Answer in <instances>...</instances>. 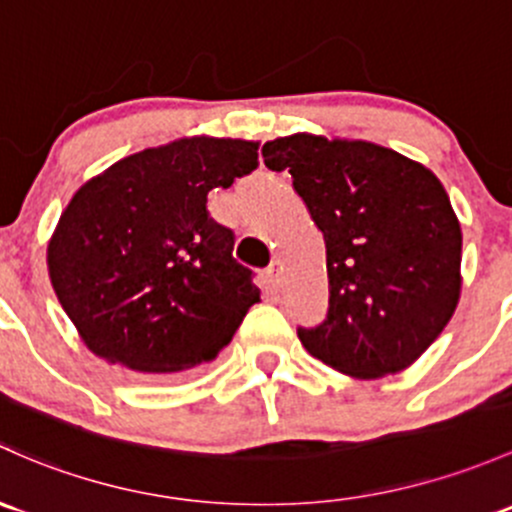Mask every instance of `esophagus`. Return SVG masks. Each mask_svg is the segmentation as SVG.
<instances>
[{
  "label": "esophagus",
  "mask_w": 512,
  "mask_h": 512,
  "mask_svg": "<svg viewBox=\"0 0 512 512\" xmlns=\"http://www.w3.org/2000/svg\"><path fill=\"white\" fill-rule=\"evenodd\" d=\"M265 277H267V282L272 284V287H279V262H272V265L267 267Z\"/></svg>",
  "instance_id": "obj_1"
}]
</instances>
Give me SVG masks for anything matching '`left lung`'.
Here are the masks:
<instances>
[{
	"label": "left lung",
	"mask_w": 512,
	"mask_h": 512,
	"mask_svg": "<svg viewBox=\"0 0 512 512\" xmlns=\"http://www.w3.org/2000/svg\"><path fill=\"white\" fill-rule=\"evenodd\" d=\"M289 171L326 240L328 314L299 341L358 380L410 368L461 297V225L441 181L419 161L365 139L297 132L262 147Z\"/></svg>",
	"instance_id": "left-lung-1"
}]
</instances>
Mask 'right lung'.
Returning <instances> with one entry per match:
<instances>
[{
  "mask_svg": "<svg viewBox=\"0 0 512 512\" xmlns=\"http://www.w3.org/2000/svg\"><path fill=\"white\" fill-rule=\"evenodd\" d=\"M252 139H174L85 181L48 240L53 292L107 363L174 380L213 360L260 289L208 215V191L257 166Z\"/></svg>",
  "mask_w": 512,
  "mask_h": 512,
  "instance_id": "add662e5",
  "label": "right lung"
}]
</instances>
